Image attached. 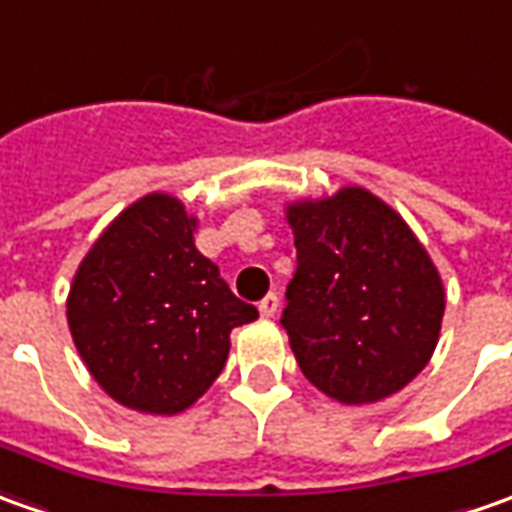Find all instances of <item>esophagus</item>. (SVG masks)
I'll return each instance as SVG.
<instances>
[{"instance_id":"34e87169","label":"esophagus","mask_w":512,"mask_h":512,"mask_svg":"<svg viewBox=\"0 0 512 512\" xmlns=\"http://www.w3.org/2000/svg\"><path fill=\"white\" fill-rule=\"evenodd\" d=\"M277 305H280V297H277V294H266L257 308H260V314L266 316V319H271V316L277 314Z\"/></svg>"}]
</instances>
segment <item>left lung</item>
Returning a JSON list of instances; mask_svg holds the SVG:
<instances>
[{
    "label": "left lung",
    "mask_w": 512,
    "mask_h": 512,
    "mask_svg": "<svg viewBox=\"0 0 512 512\" xmlns=\"http://www.w3.org/2000/svg\"><path fill=\"white\" fill-rule=\"evenodd\" d=\"M297 271L283 328L302 375L339 403H375L415 378L440 339L446 291L398 212L364 187L285 207Z\"/></svg>",
    "instance_id": "1"
}]
</instances>
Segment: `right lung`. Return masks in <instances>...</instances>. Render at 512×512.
Instances as JSON below:
<instances>
[{"mask_svg": "<svg viewBox=\"0 0 512 512\" xmlns=\"http://www.w3.org/2000/svg\"><path fill=\"white\" fill-rule=\"evenodd\" d=\"M196 227L179 198L148 193L106 227L69 288L66 322L83 364L134 412L193 406L224 370L232 328L257 319L196 249Z\"/></svg>", "mask_w": 512, "mask_h": 512, "instance_id": "add662e5", "label": "right lung"}]
</instances>
